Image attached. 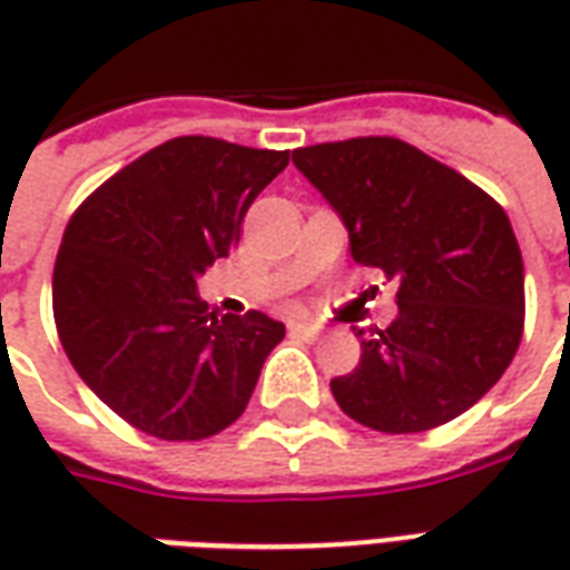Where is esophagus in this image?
Listing matches in <instances>:
<instances>
[{"instance_id": "34e87169", "label": "esophagus", "mask_w": 570, "mask_h": 570, "mask_svg": "<svg viewBox=\"0 0 570 570\" xmlns=\"http://www.w3.org/2000/svg\"><path fill=\"white\" fill-rule=\"evenodd\" d=\"M289 333L293 335H302V338H308V342H317L321 338V326L317 323H302V321H293L289 323Z\"/></svg>"}]
</instances>
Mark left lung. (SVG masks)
<instances>
[{"mask_svg":"<svg viewBox=\"0 0 570 570\" xmlns=\"http://www.w3.org/2000/svg\"><path fill=\"white\" fill-rule=\"evenodd\" d=\"M345 219L351 256L400 284L387 330L363 338L357 370L333 379L347 419L421 433L458 419L498 384L525 330V268L489 191L396 137L293 151Z\"/></svg>","mask_w":570,"mask_h":570,"instance_id":"obj_1","label":"left lung"}]
</instances>
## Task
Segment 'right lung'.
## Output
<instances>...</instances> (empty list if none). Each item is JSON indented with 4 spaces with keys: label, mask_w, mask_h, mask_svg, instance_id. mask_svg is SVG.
<instances>
[{
    "label": "right lung",
    "mask_w": 570,
    "mask_h": 570,
    "mask_svg": "<svg viewBox=\"0 0 570 570\" xmlns=\"http://www.w3.org/2000/svg\"><path fill=\"white\" fill-rule=\"evenodd\" d=\"M289 149L176 137L94 188L55 262V323L81 382L130 428L198 442L235 424L284 323L207 311L198 274L240 240Z\"/></svg>",
    "instance_id": "obj_1"
}]
</instances>
